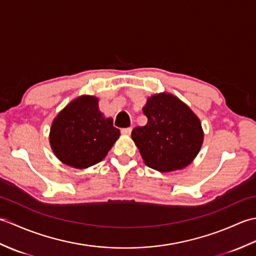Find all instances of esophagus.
<instances>
[{"instance_id":"esophagus-1","label":"esophagus","mask_w":256,"mask_h":256,"mask_svg":"<svg viewBox=\"0 0 256 256\" xmlns=\"http://www.w3.org/2000/svg\"><path fill=\"white\" fill-rule=\"evenodd\" d=\"M122 134H125V135H130L132 132V128H122L121 130Z\"/></svg>"}]
</instances>
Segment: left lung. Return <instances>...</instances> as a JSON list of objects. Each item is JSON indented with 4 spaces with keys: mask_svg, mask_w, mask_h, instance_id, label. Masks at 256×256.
Segmentation results:
<instances>
[{
    "mask_svg": "<svg viewBox=\"0 0 256 256\" xmlns=\"http://www.w3.org/2000/svg\"><path fill=\"white\" fill-rule=\"evenodd\" d=\"M143 112L148 124L135 128L132 140L145 164L160 172L188 166L204 142L199 118L177 96L166 92L148 98Z\"/></svg>",
    "mask_w": 256,
    "mask_h": 256,
    "instance_id": "obj_1",
    "label": "left lung"
}]
</instances>
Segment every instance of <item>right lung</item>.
Here are the masks:
<instances>
[{
  "label": "right lung",
  "mask_w": 256,
  "mask_h": 256,
  "mask_svg": "<svg viewBox=\"0 0 256 256\" xmlns=\"http://www.w3.org/2000/svg\"><path fill=\"white\" fill-rule=\"evenodd\" d=\"M98 98L81 96L58 113L52 121L50 142L54 154L64 165L88 168L101 162L120 136L113 120L104 118Z\"/></svg>",
  "instance_id": "add662e5"
}]
</instances>
